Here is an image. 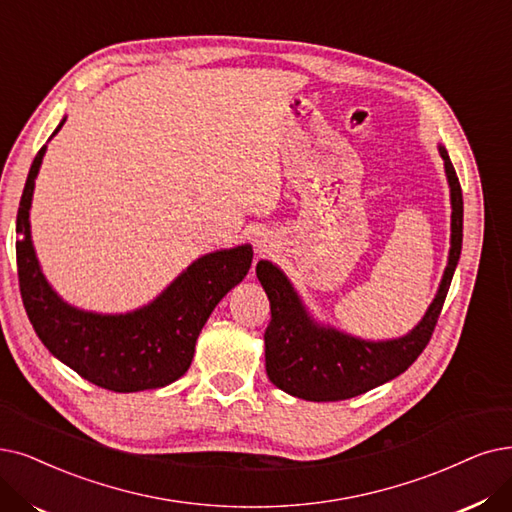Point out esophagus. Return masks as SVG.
Here are the masks:
<instances>
[{"label": "esophagus", "instance_id": "esophagus-1", "mask_svg": "<svg viewBox=\"0 0 512 512\" xmlns=\"http://www.w3.org/2000/svg\"><path fill=\"white\" fill-rule=\"evenodd\" d=\"M256 250H258L260 254H264V252L271 250V245H269L267 239H258V241H256Z\"/></svg>", "mask_w": 512, "mask_h": 512}]
</instances>
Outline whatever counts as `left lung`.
Segmentation results:
<instances>
[{"instance_id": "1", "label": "left lung", "mask_w": 512, "mask_h": 512, "mask_svg": "<svg viewBox=\"0 0 512 512\" xmlns=\"http://www.w3.org/2000/svg\"><path fill=\"white\" fill-rule=\"evenodd\" d=\"M452 189V250L431 309L414 330L388 342H365L336 330H323L306 317L290 281L260 260L256 275L271 302V321L264 332V357L269 380L306 401H342L397 378L410 367L431 340L462 250V189L447 151L441 147Z\"/></svg>"}]
</instances>
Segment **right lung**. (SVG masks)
I'll list each match as a JSON object with an SVG mask.
<instances>
[{
	"label": "right lung",
	"instance_id": "obj_1",
	"mask_svg": "<svg viewBox=\"0 0 512 512\" xmlns=\"http://www.w3.org/2000/svg\"><path fill=\"white\" fill-rule=\"evenodd\" d=\"M44 153L46 145L31 163L16 216V233L23 235L16 241L18 288L35 334L54 357L107 391L136 393L178 380L189 370L197 336L214 306L248 275L252 248L239 245L199 258L140 311L102 317L71 309L39 271L29 235L31 197Z\"/></svg>",
	"mask_w": 512,
	"mask_h": 512
}]
</instances>
